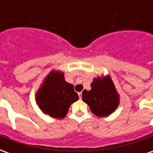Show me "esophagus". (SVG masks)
Listing matches in <instances>:
<instances>
[{"label": "esophagus", "mask_w": 153, "mask_h": 153, "mask_svg": "<svg viewBox=\"0 0 153 153\" xmlns=\"http://www.w3.org/2000/svg\"><path fill=\"white\" fill-rule=\"evenodd\" d=\"M78 94H79V98L81 99V98H82V93H81V92H79V93H78Z\"/></svg>", "instance_id": "1"}]
</instances>
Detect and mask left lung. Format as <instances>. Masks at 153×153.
I'll return each instance as SVG.
<instances>
[{"label":"left lung","instance_id":"8db88e82","mask_svg":"<svg viewBox=\"0 0 153 153\" xmlns=\"http://www.w3.org/2000/svg\"><path fill=\"white\" fill-rule=\"evenodd\" d=\"M82 99L97 117L108 116L120 104V95L109 74L94 78L91 83V90L83 91Z\"/></svg>","mask_w":153,"mask_h":153}]
</instances>
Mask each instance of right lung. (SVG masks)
<instances>
[{
    "label": "right lung",
    "instance_id": "obj_1",
    "mask_svg": "<svg viewBox=\"0 0 153 153\" xmlns=\"http://www.w3.org/2000/svg\"><path fill=\"white\" fill-rule=\"evenodd\" d=\"M35 96L41 111L56 119L65 117L71 104L79 100L73 84L65 80L64 72L55 70L46 76Z\"/></svg>",
    "mask_w": 153,
    "mask_h": 153
}]
</instances>
